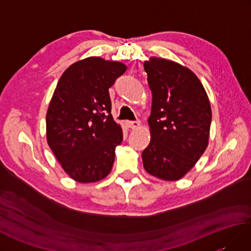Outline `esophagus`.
<instances>
[{"instance_id": "esophagus-1", "label": "esophagus", "mask_w": 251, "mask_h": 251, "mask_svg": "<svg viewBox=\"0 0 251 251\" xmlns=\"http://www.w3.org/2000/svg\"><path fill=\"white\" fill-rule=\"evenodd\" d=\"M125 124H126L127 127H128V128L135 129V128H138V127L140 126V122L139 121H127Z\"/></svg>"}]
</instances>
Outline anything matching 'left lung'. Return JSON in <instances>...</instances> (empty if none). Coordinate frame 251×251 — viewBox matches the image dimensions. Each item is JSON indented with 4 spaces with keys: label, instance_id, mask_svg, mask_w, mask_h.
<instances>
[{
    "label": "left lung",
    "instance_id": "left-lung-1",
    "mask_svg": "<svg viewBox=\"0 0 251 251\" xmlns=\"http://www.w3.org/2000/svg\"><path fill=\"white\" fill-rule=\"evenodd\" d=\"M152 90L148 123L151 141L142 152L143 167L154 177L182 178L205 152L211 108L201 81L188 68L153 57L145 62Z\"/></svg>",
    "mask_w": 251,
    "mask_h": 251
}]
</instances>
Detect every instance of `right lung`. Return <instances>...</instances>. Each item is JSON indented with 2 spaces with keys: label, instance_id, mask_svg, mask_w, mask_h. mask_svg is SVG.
<instances>
[{
  "label": "right lung",
  "instance_id": "add662e5",
  "mask_svg": "<svg viewBox=\"0 0 251 251\" xmlns=\"http://www.w3.org/2000/svg\"><path fill=\"white\" fill-rule=\"evenodd\" d=\"M126 71L117 61L89 57L63 72L46 114L47 143L77 182L102 180L111 172L123 131L111 114L109 88Z\"/></svg>",
  "mask_w": 251,
  "mask_h": 251
}]
</instances>
